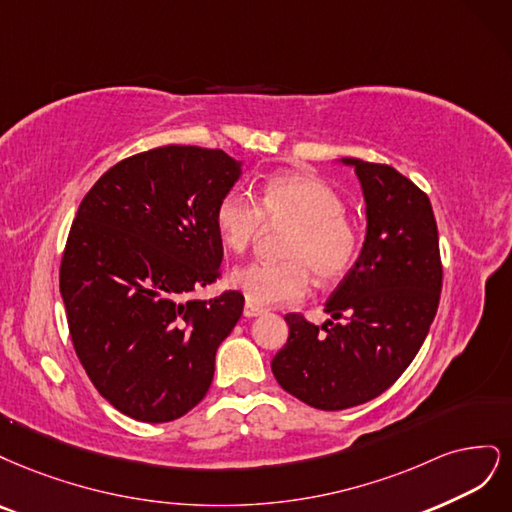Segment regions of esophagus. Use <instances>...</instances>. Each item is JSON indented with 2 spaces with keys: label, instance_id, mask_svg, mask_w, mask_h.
Listing matches in <instances>:
<instances>
[{
  "label": "esophagus",
  "instance_id": "1",
  "mask_svg": "<svg viewBox=\"0 0 512 512\" xmlns=\"http://www.w3.org/2000/svg\"><path fill=\"white\" fill-rule=\"evenodd\" d=\"M263 312V308H259V306H255V304H251V302H246L244 304V317H259Z\"/></svg>",
  "mask_w": 512,
  "mask_h": 512
}]
</instances>
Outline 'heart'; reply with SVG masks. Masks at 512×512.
I'll return each mask as SVG.
<instances>
[{"mask_svg": "<svg viewBox=\"0 0 512 512\" xmlns=\"http://www.w3.org/2000/svg\"><path fill=\"white\" fill-rule=\"evenodd\" d=\"M263 221L293 227L283 246L287 261H251L232 272V285L251 304L298 302L310 289V272L321 285L351 274L361 253L359 223L344 210L336 189L306 174H278L259 191V204L240 189L227 191L214 208V225L225 249L244 253Z\"/></svg>", "mask_w": 512, "mask_h": 512, "instance_id": "obj_1", "label": "heart"}]
</instances>
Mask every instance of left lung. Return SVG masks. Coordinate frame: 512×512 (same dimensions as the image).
Returning <instances> with one entry per match:
<instances>
[{"label":"left lung","instance_id":"1","mask_svg":"<svg viewBox=\"0 0 512 512\" xmlns=\"http://www.w3.org/2000/svg\"><path fill=\"white\" fill-rule=\"evenodd\" d=\"M366 197L368 234L351 274L325 304L338 321L289 312L287 344L272 359L278 385L319 410L359 406L387 391L419 353L442 289L430 197L387 163L342 159Z\"/></svg>","mask_w":512,"mask_h":512}]
</instances>
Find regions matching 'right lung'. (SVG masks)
I'll use <instances>...</instances> for the list:
<instances>
[{"mask_svg":"<svg viewBox=\"0 0 512 512\" xmlns=\"http://www.w3.org/2000/svg\"><path fill=\"white\" fill-rule=\"evenodd\" d=\"M238 176L221 148L157 146L112 166L78 206L59 268L70 338L93 387L131 419L174 421L210 389L244 295L191 293L221 278L214 208Z\"/></svg>","mask_w":512,"mask_h":512,"instance_id":"1","label":"right lung"}]
</instances>
